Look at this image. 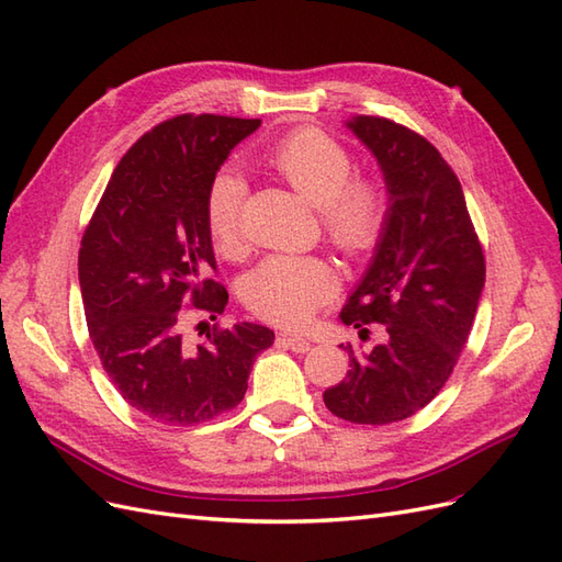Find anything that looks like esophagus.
Here are the masks:
<instances>
[{
    "label": "esophagus",
    "mask_w": 562,
    "mask_h": 562,
    "mask_svg": "<svg viewBox=\"0 0 562 562\" xmlns=\"http://www.w3.org/2000/svg\"><path fill=\"white\" fill-rule=\"evenodd\" d=\"M278 341L282 344V347L292 349V351H296V353L311 351V341L304 339L301 335H294V333H280V335H278Z\"/></svg>",
    "instance_id": "1"
}]
</instances>
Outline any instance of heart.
I'll return each instance as SVG.
<instances>
[{
    "instance_id": "obj_1",
    "label": "heart",
    "mask_w": 562,
    "mask_h": 562,
    "mask_svg": "<svg viewBox=\"0 0 562 562\" xmlns=\"http://www.w3.org/2000/svg\"><path fill=\"white\" fill-rule=\"evenodd\" d=\"M263 164L313 201L325 237L347 258L378 247L390 223V192L382 180L353 172L349 149L315 125H301L266 151ZM247 184L235 170H218L206 184L204 223L215 249L241 254V209ZM337 292V272L323 256L272 254L241 284V299L258 318L301 325Z\"/></svg>"
}]
</instances>
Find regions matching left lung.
<instances>
[{
    "label": "left lung",
    "instance_id": "8db88e82",
    "mask_svg": "<svg viewBox=\"0 0 562 562\" xmlns=\"http://www.w3.org/2000/svg\"><path fill=\"white\" fill-rule=\"evenodd\" d=\"M351 131L382 166L390 223L363 282L339 321L384 344L368 353L347 344L349 372L323 394L337 418L390 425L425 408L449 382L465 349L484 286V251L453 168L435 144L382 116H358Z\"/></svg>",
    "mask_w": 562,
    "mask_h": 562
}]
</instances>
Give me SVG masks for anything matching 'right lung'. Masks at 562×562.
Listing matches in <instances>:
<instances>
[{"mask_svg": "<svg viewBox=\"0 0 562 562\" xmlns=\"http://www.w3.org/2000/svg\"><path fill=\"white\" fill-rule=\"evenodd\" d=\"M258 119L182 113L144 133L113 170L78 254L90 339L119 394L147 418L190 427L235 408L276 335L254 323L182 335L184 311L218 318L206 184ZM199 327V325H196Z\"/></svg>", "mask_w": 562, "mask_h": 562, "instance_id": "obj_1", "label": "right lung"}]
</instances>
